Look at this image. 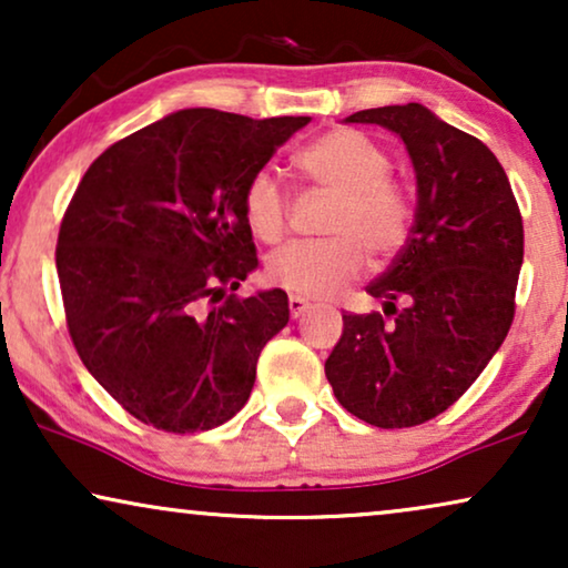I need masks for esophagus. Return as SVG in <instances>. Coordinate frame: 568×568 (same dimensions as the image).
<instances>
[{
	"instance_id": "esophagus-1",
	"label": "esophagus",
	"mask_w": 568,
	"mask_h": 568,
	"mask_svg": "<svg viewBox=\"0 0 568 568\" xmlns=\"http://www.w3.org/2000/svg\"><path fill=\"white\" fill-rule=\"evenodd\" d=\"M307 307H310L307 300H302V297H297V294H292V297H290V313H292V317H300Z\"/></svg>"
}]
</instances>
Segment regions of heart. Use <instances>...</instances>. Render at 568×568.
I'll use <instances>...</instances> for the list:
<instances>
[{"instance_id": "obj_1", "label": "heart", "mask_w": 568, "mask_h": 568, "mask_svg": "<svg viewBox=\"0 0 568 568\" xmlns=\"http://www.w3.org/2000/svg\"><path fill=\"white\" fill-rule=\"evenodd\" d=\"M297 165L315 185L338 196L333 206L331 240L292 243L271 255L266 274L297 297H333L364 271V248L375 261L390 258L406 245L410 204L387 181L393 162L375 139L338 129L317 136L297 154ZM245 220L263 243H276L286 230L284 185L271 170H258L245 185Z\"/></svg>"}]
</instances>
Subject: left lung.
I'll return each instance as SVG.
<instances>
[{
  "mask_svg": "<svg viewBox=\"0 0 568 568\" xmlns=\"http://www.w3.org/2000/svg\"><path fill=\"white\" fill-rule=\"evenodd\" d=\"M344 121L377 123L406 144L416 214L406 247L367 286L386 315H344L325 377L348 414L403 429L453 406L507 338L523 216L494 152L422 103Z\"/></svg>",
  "mask_w": 568,
  "mask_h": 568,
  "instance_id": "1",
  "label": "left lung"
}]
</instances>
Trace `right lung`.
I'll list each match as a JSON object with an SVG mask.
<instances>
[{"label": "right lung", "mask_w": 568, "mask_h": 568, "mask_svg": "<svg viewBox=\"0 0 568 568\" xmlns=\"http://www.w3.org/2000/svg\"><path fill=\"white\" fill-rule=\"evenodd\" d=\"M307 123L185 108L108 146L77 185L57 245L69 336L139 422L206 432L251 398L290 300L227 294L258 268L245 185Z\"/></svg>", "instance_id": "add662e5"}]
</instances>
